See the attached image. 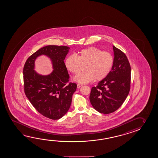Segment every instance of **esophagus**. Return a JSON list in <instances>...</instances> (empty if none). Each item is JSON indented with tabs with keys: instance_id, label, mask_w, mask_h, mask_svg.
Listing matches in <instances>:
<instances>
[{
	"instance_id": "1",
	"label": "esophagus",
	"mask_w": 158,
	"mask_h": 158,
	"mask_svg": "<svg viewBox=\"0 0 158 158\" xmlns=\"http://www.w3.org/2000/svg\"><path fill=\"white\" fill-rule=\"evenodd\" d=\"M81 86H82V85H80V84H77V88H80Z\"/></svg>"
}]
</instances>
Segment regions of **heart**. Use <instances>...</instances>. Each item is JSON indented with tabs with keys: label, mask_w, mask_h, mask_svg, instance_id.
Masks as SVG:
<instances>
[{
	"label": "heart",
	"mask_w": 158,
	"mask_h": 158,
	"mask_svg": "<svg viewBox=\"0 0 158 158\" xmlns=\"http://www.w3.org/2000/svg\"><path fill=\"white\" fill-rule=\"evenodd\" d=\"M114 57L107 51H102L99 48L91 47L85 48L75 53V55L67 56L64 65L72 73H77L81 65L85 64V72L76 75L73 80L78 83H88L94 79L102 80L106 77L112 68Z\"/></svg>",
	"instance_id": "b5f03b06"
}]
</instances>
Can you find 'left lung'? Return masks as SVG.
I'll list each match as a JSON object with an SVG mask.
<instances>
[{"instance_id":"left-lung-1","label":"left lung","mask_w":158,"mask_h":158,"mask_svg":"<svg viewBox=\"0 0 158 158\" xmlns=\"http://www.w3.org/2000/svg\"><path fill=\"white\" fill-rule=\"evenodd\" d=\"M114 63L111 71L91 89L89 100L98 112L110 114L122 105L131 87V68L125 54L113 46Z\"/></svg>"}]
</instances>
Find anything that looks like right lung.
<instances>
[{
    "mask_svg": "<svg viewBox=\"0 0 158 158\" xmlns=\"http://www.w3.org/2000/svg\"><path fill=\"white\" fill-rule=\"evenodd\" d=\"M69 49L66 46H44L30 56L24 65L25 94L40 114L51 119H60L67 112L77 88L76 83H68L70 76L64 61ZM41 55L51 60L53 71L48 75L35 71V60Z\"/></svg>",
    "mask_w": 158,
    "mask_h": 158,
    "instance_id": "add662e5",
    "label": "right lung"
}]
</instances>
